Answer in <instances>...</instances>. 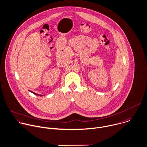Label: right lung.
<instances>
[{"label":"right lung","mask_w":147,"mask_h":147,"mask_svg":"<svg viewBox=\"0 0 147 147\" xmlns=\"http://www.w3.org/2000/svg\"><path fill=\"white\" fill-rule=\"evenodd\" d=\"M31 92H32V93H33L34 94H35V95H37V96H43V95H39V94H36V93H35V92H32V91H31Z\"/></svg>","instance_id":"add662e5"}]
</instances>
